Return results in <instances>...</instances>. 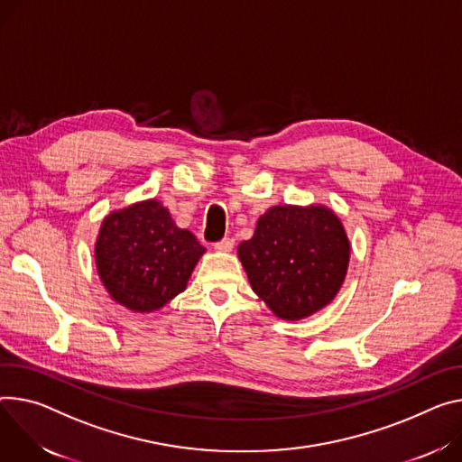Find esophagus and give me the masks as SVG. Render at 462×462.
Returning <instances> with one entry per match:
<instances>
[{"mask_svg":"<svg viewBox=\"0 0 462 462\" xmlns=\"http://www.w3.org/2000/svg\"><path fill=\"white\" fill-rule=\"evenodd\" d=\"M216 250H219V253H230V250L234 248V239L232 237H223L221 241H217L214 245Z\"/></svg>","mask_w":462,"mask_h":462,"instance_id":"esophagus-1","label":"esophagus"}]
</instances>
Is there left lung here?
<instances>
[{
    "instance_id": "8db88e82",
    "label": "left lung",
    "mask_w": 462,
    "mask_h": 462,
    "mask_svg": "<svg viewBox=\"0 0 462 462\" xmlns=\"http://www.w3.org/2000/svg\"><path fill=\"white\" fill-rule=\"evenodd\" d=\"M256 295L285 320H300L337 295L350 262V241L326 206H274L254 236L237 246Z\"/></svg>"
}]
</instances>
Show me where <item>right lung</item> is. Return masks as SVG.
I'll return each instance as SVG.
<instances>
[{
    "instance_id": "1",
    "label": "right lung",
    "mask_w": 462,
    "mask_h": 462,
    "mask_svg": "<svg viewBox=\"0 0 462 462\" xmlns=\"http://www.w3.org/2000/svg\"><path fill=\"white\" fill-rule=\"evenodd\" d=\"M189 230L175 225L156 199L105 217L96 265L110 297L134 313H151L175 299L204 254Z\"/></svg>"
}]
</instances>
